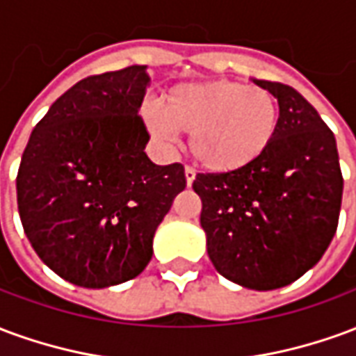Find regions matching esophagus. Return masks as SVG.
<instances>
[{
  "label": "esophagus",
  "instance_id": "obj_1",
  "mask_svg": "<svg viewBox=\"0 0 356 356\" xmlns=\"http://www.w3.org/2000/svg\"><path fill=\"white\" fill-rule=\"evenodd\" d=\"M185 179H186V186H191L196 179V171L193 168H185Z\"/></svg>",
  "mask_w": 356,
  "mask_h": 356
}]
</instances>
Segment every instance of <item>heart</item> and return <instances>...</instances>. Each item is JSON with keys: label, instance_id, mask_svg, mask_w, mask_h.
Returning a JSON list of instances; mask_svg holds the SVG:
<instances>
[{"label": "heart", "instance_id": "heart-1", "mask_svg": "<svg viewBox=\"0 0 356 356\" xmlns=\"http://www.w3.org/2000/svg\"><path fill=\"white\" fill-rule=\"evenodd\" d=\"M145 124L163 145L191 135L194 160L213 173H232L267 152L278 129V104L270 91L227 80L181 83L165 91Z\"/></svg>", "mask_w": 356, "mask_h": 356}]
</instances>
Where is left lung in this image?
Here are the masks:
<instances>
[{
  "instance_id": "obj_1",
  "label": "left lung",
  "mask_w": 356,
  "mask_h": 356,
  "mask_svg": "<svg viewBox=\"0 0 356 356\" xmlns=\"http://www.w3.org/2000/svg\"><path fill=\"white\" fill-rule=\"evenodd\" d=\"M278 101L275 140L232 173H198L200 225L219 275L250 290H276L313 268L337 229L343 177L336 137L290 86L254 80Z\"/></svg>"
}]
</instances>
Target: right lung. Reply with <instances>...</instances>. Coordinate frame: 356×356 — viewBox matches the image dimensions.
Instances as JSON below:
<instances>
[{"instance_id":"add662e5","label":"right lung","mask_w":356,"mask_h":356,"mask_svg":"<svg viewBox=\"0 0 356 356\" xmlns=\"http://www.w3.org/2000/svg\"><path fill=\"white\" fill-rule=\"evenodd\" d=\"M147 66L89 76L30 135L17 175L24 232L47 267L81 288L140 275L152 238L186 186L181 163L156 165L140 102Z\"/></svg>"}]
</instances>
